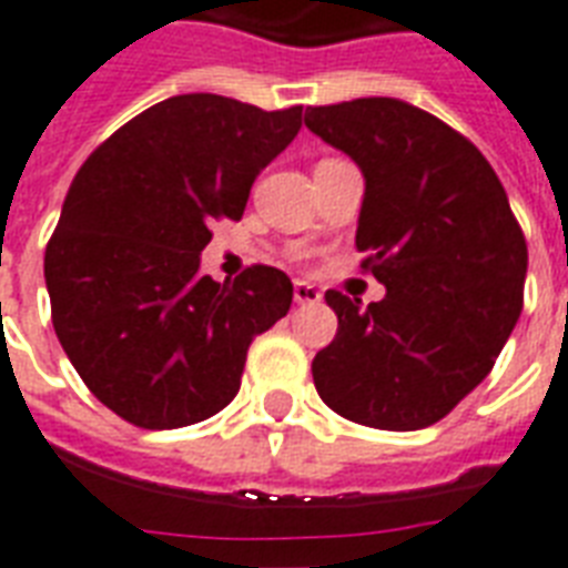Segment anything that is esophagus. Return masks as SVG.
Masks as SVG:
<instances>
[{
    "instance_id": "esophagus-1",
    "label": "esophagus",
    "mask_w": 568,
    "mask_h": 568,
    "mask_svg": "<svg viewBox=\"0 0 568 568\" xmlns=\"http://www.w3.org/2000/svg\"><path fill=\"white\" fill-rule=\"evenodd\" d=\"M322 295H318L316 285L310 283H295V304H318Z\"/></svg>"
}]
</instances>
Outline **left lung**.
Wrapping results in <instances>:
<instances>
[{"label":"left lung","instance_id":"1","mask_svg":"<svg viewBox=\"0 0 568 568\" xmlns=\"http://www.w3.org/2000/svg\"><path fill=\"white\" fill-rule=\"evenodd\" d=\"M306 129L364 174L355 246L385 297L325 292L337 337L313 358L348 422L422 430L485 379L524 306L527 241L473 141L400 99L306 108Z\"/></svg>","mask_w":568,"mask_h":568}]
</instances>
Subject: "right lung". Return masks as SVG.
I'll use <instances>...</instances> for the list:
<instances>
[{
    "label": "right lung",
    "mask_w": 568,
    "mask_h": 568,
    "mask_svg": "<svg viewBox=\"0 0 568 568\" xmlns=\"http://www.w3.org/2000/svg\"><path fill=\"white\" fill-rule=\"evenodd\" d=\"M304 108L189 92L146 108L71 180L44 252L50 316L99 400L144 430L225 409L246 348L292 306V280L252 264L201 273L210 222L241 220L250 189L295 141Z\"/></svg>",
    "instance_id": "add662e5"
}]
</instances>
